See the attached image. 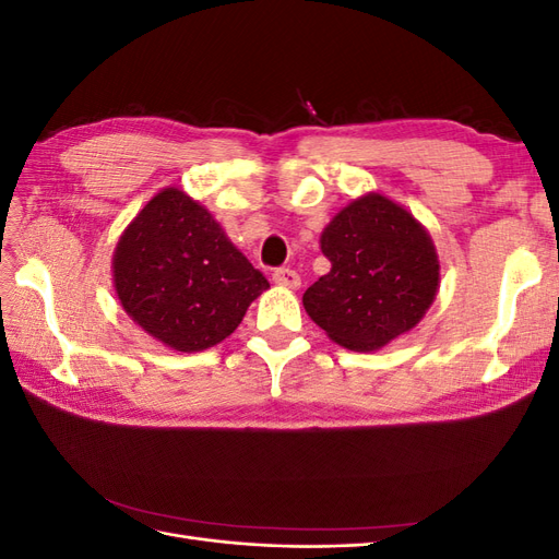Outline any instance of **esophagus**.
I'll list each match as a JSON object with an SVG mask.
<instances>
[{
    "instance_id": "34e87169",
    "label": "esophagus",
    "mask_w": 559,
    "mask_h": 559,
    "mask_svg": "<svg viewBox=\"0 0 559 559\" xmlns=\"http://www.w3.org/2000/svg\"><path fill=\"white\" fill-rule=\"evenodd\" d=\"M273 280H275V284L286 286V289H298L300 286V275L292 267H277L273 273Z\"/></svg>"
}]
</instances>
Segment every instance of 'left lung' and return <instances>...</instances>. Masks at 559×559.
<instances>
[{
	"mask_svg": "<svg viewBox=\"0 0 559 559\" xmlns=\"http://www.w3.org/2000/svg\"><path fill=\"white\" fill-rule=\"evenodd\" d=\"M331 270L302 294V306L349 349L370 352L411 331L438 289V259L427 230L384 195H364L321 233Z\"/></svg>",
	"mask_w": 559,
	"mask_h": 559,
	"instance_id": "left-lung-1",
	"label": "left lung"
}]
</instances>
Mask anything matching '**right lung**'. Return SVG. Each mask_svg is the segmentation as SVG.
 Returning a JSON list of instances; mask_svg holds the SVG:
<instances>
[{
	"instance_id": "add662e5",
	"label": "right lung",
	"mask_w": 559,
	"mask_h": 559,
	"mask_svg": "<svg viewBox=\"0 0 559 559\" xmlns=\"http://www.w3.org/2000/svg\"><path fill=\"white\" fill-rule=\"evenodd\" d=\"M114 282L123 310L179 352L222 343L270 286L212 214L179 189L160 191L121 235Z\"/></svg>"
}]
</instances>
